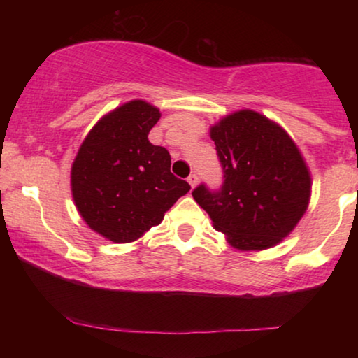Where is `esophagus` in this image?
Wrapping results in <instances>:
<instances>
[{"label":"esophagus","instance_id":"1","mask_svg":"<svg viewBox=\"0 0 358 358\" xmlns=\"http://www.w3.org/2000/svg\"><path fill=\"white\" fill-rule=\"evenodd\" d=\"M187 182L190 184V187H195V185H197V182H199V176L195 174V173H192L187 178Z\"/></svg>","mask_w":358,"mask_h":358}]
</instances>
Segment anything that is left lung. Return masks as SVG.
Masks as SVG:
<instances>
[{
    "label": "left lung",
    "mask_w": 358,
    "mask_h": 358,
    "mask_svg": "<svg viewBox=\"0 0 358 358\" xmlns=\"http://www.w3.org/2000/svg\"><path fill=\"white\" fill-rule=\"evenodd\" d=\"M223 184L197 185L192 195L213 227L241 251L282 241L306 212L311 178L296 145L254 110H239L210 129Z\"/></svg>",
    "instance_id": "obj_1"
}]
</instances>
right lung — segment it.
<instances>
[{
  "mask_svg": "<svg viewBox=\"0 0 358 358\" xmlns=\"http://www.w3.org/2000/svg\"><path fill=\"white\" fill-rule=\"evenodd\" d=\"M159 110L130 101L97 122L71 168L73 200L83 220L114 243L156 227L190 185L171 173V155L150 143Z\"/></svg>",
  "mask_w": 358,
  "mask_h": 358,
  "instance_id": "add662e5",
  "label": "right lung"
}]
</instances>
